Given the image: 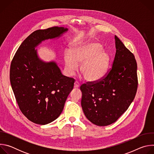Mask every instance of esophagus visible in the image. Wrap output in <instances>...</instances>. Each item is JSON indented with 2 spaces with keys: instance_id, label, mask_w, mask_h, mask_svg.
Returning a JSON list of instances; mask_svg holds the SVG:
<instances>
[{
  "instance_id": "34e87169",
  "label": "esophagus",
  "mask_w": 154,
  "mask_h": 154,
  "mask_svg": "<svg viewBox=\"0 0 154 154\" xmlns=\"http://www.w3.org/2000/svg\"><path fill=\"white\" fill-rule=\"evenodd\" d=\"M80 86V83L77 82V81H76V82H74V88H79Z\"/></svg>"
}]
</instances>
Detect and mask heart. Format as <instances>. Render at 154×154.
I'll return each instance as SVG.
<instances>
[{
  "label": "heart",
  "instance_id": "heart-1",
  "mask_svg": "<svg viewBox=\"0 0 154 154\" xmlns=\"http://www.w3.org/2000/svg\"><path fill=\"white\" fill-rule=\"evenodd\" d=\"M102 48L101 44L96 41L73 45L64 55L68 72L73 74L78 64L81 63L80 72L85 80L94 82L102 79L108 71L111 60L109 53Z\"/></svg>",
  "mask_w": 154,
  "mask_h": 154
}]
</instances>
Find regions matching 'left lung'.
I'll return each mask as SVG.
<instances>
[{
  "mask_svg": "<svg viewBox=\"0 0 154 154\" xmlns=\"http://www.w3.org/2000/svg\"><path fill=\"white\" fill-rule=\"evenodd\" d=\"M112 68L102 80L80 86L81 105L90 122L106 126L116 122L133 102L137 90V64L134 54L115 36Z\"/></svg>",
  "mask_w": 154,
  "mask_h": 154,
  "instance_id": "1",
  "label": "left lung"
}]
</instances>
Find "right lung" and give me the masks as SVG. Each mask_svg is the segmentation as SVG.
<instances>
[{
    "label": "right lung",
    "mask_w": 154,
    "mask_h": 154,
    "mask_svg": "<svg viewBox=\"0 0 154 154\" xmlns=\"http://www.w3.org/2000/svg\"><path fill=\"white\" fill-rule=\"evenodd\" d=\"M68 29L53 27L31 33L11 63L10 79L21 112L30 121L45 125L61 113L74 79L63 75L55 61L46 62L35 48L45 40L59 38Z\"/></svg>",
    "instance_id": "1"
}]
</instances>
